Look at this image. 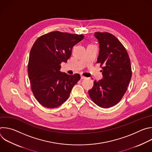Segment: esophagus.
Instances as JSON below:
<instances>
[{"label": "esophagus", "instance_id": "obj_1", "mask_svg": "<svg viewBox=\"0 0 152 152\" xmlns=\"http://www.w3.org/2000/svg\"><path fill=\"white\" fill-rule=\"evenodd\" d=\"M80 77H81V79H86V77H85V76H82V75L80 76Z\"/></svg>", "mask_w": 152, "mask_h": 152}]
</instances>
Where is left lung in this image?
Segmentation results:
<instances>
[{
    "label": "left lung",
    "instance_id": "1",
    "mask_svg": "<svg viewBox=\"0 0 152 152\" xmlns=\"http://www.w3.org/2000/svg\"><path fill=\"white\" fill-rule=\"evenodd\" d=\"M99 42L97 63L102 66L103 79L94 81L88 91L91 100L103 108L117 104L125 94L131 79L132 69L127 52L121 42L108 32H96Z\"/></svg>",
    "mask_w": 152,
    "mask_h": 152
}]
</instances>
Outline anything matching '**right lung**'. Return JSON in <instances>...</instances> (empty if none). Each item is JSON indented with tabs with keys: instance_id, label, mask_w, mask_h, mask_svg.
Wrapping results in <instances>:
<instances>
[{
	"instance_id": "obj_1",
	"label": "right lung",
	"mask_w": 152,
	"mask_h": 152,
	"mask_svg": "<svg viewBox=\"0 0 152 152\" xmlns=\"http://www.w3.org/2000/svg\"><path fill=\"white\" fill-rule=\"evenodd\" d=\"M83 38V35L53 31L35 41L29 55L28 75L32 93L43 106L61 105L80 80L79 74L69 75L60 69L61 63L70 58L73 47Z\"/></svg>"
}]
</instances>
